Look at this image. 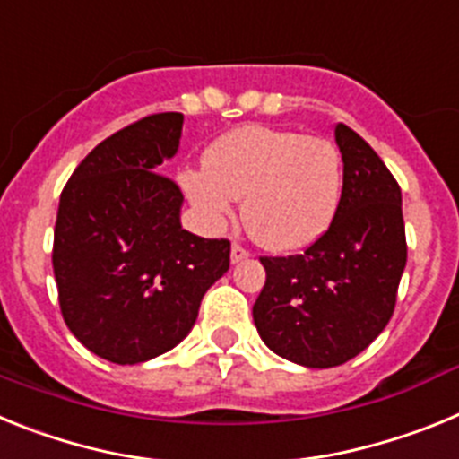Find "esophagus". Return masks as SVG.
<instances>
[{"label":"esophagus","mask_w":459,"mask_h":459,"mask_svg":"<svg viewBox=\"0 0 459 459\" xmlns=\"http://www.w3.org/2000/svg\"><path fill=\"white\" fill-rule=\"evenodd\" d=\"M250 257V250L246 248V246H241V243H232V262L234 264H238V262H243V259Z\"/></svg>","instance_id":"esophagus-1"}]
</instances>
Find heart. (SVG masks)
<instances>
[{
  "instance_id": "obj_1",
  "label": "heart",
  "mask_w": 459,
  "mask_h": 459,
  "mask_svg": "<svg viewBox=\"0 0 459 459\" xmlns=\"http://www.w3.org/2000/svg\"><path fill=\"white\" fill-rule=\"evenodd\" d=\"M181 186L211 225H222L243 197V222L255 241L299 250L333 221L342 158L326 137L241 126L211 144L206 165L184 169Z\"/></svg>"
}]
</instances>
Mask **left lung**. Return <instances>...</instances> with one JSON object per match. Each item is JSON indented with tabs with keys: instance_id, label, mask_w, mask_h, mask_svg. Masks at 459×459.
<instances>
[{
	"instance_id": "8db88e82",
	"label": "left lung",
	"mask_w": 459,
	"mask_h": 459,
	"mask_svg": "<svg viewBox=\"0 0 459 459\" xmlns=\"http://www.w3.org/2000/svg\"><path fill=\"white\" fill-rule=\"evenodd\" d=\"M342 195L326 232L301 255L259 257L266 282L253 306L259 338L306 368L342 366L386 328L407 264L403 193L375 149L335 126Z\"/></svg>"
}]
</instances>
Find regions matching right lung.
<instances>
[{
  "label": "right lung",
  "instance_id": "right-lung-1",
  "mask_svg": "<svg viewBox=\"0 0 459 459\" xmlns=\"http://www.w3.org/2000/svg\"><path fill=\"white\" fill-rule=\"evenodd\" d=\"M181 126V112H158L117 131L59 200L52 266L62 317L89 351L119 366L177 347L230 269V241L186 232L184 193L158 172L179 149Z\"/></svg>",
  "mask_w": 459,
  "mask_h": 459
}]
</instances>
